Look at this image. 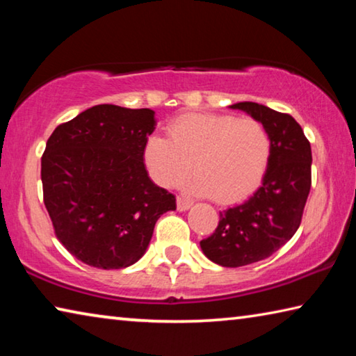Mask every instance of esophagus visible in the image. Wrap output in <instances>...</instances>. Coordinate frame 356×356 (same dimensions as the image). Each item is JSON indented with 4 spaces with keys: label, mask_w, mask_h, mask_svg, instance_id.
I'll return each mask as SVG.
<instances>
[{
    "label": "esophagus",
    "mask_w": 356,
    "mask_h": 356,
    "mask_svg": "<svg viewBox=\"0 0 356 356\" xmlns=\"http://www.w3.org/2000/svg\"><path fill=\"white\" fill-rule=\"evenodd\" d=\"M191 206H193L191 201L185 200V197H182V196L177 197V210H179V212H185V210H188Z\"/></svg>",
    "instance_id": "34e87169"
}]
</instances>
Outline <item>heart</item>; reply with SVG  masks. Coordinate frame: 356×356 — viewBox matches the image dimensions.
<instances>
[{
  "label": "heart",
  "mask_w": 356,
  "mask_h": 356,
  "mask_svg": "<svg viewBox=\"0 0 356 356\" xmlns=\"http://www.w3.org/2000/svg\"><path fill=\"white\" fill-rule=\"evenodd\" d=\"M272 155L262 122L229 114H185L168 125V138L150 135L143 159L150 177L165 188L184 182L190 191L220 202L243 200L261 184Z\"/></svg>",
  "instance_id": "heart-1"
}]
</instances>
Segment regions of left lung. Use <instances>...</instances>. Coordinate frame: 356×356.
Wrapping results in <instances>:
<instances>
[{
    "instance_id": "left-lung-1",
    "label": "left lung",
    "mask_w": 356,
    "mask_h": 356,
    "mask_svg": "<svg viewBox=\"0 0 356 356\" xmlns=\"http://www.w3.org/2000/svg\"><path fill=\"white\" fill-rule=\"evenodd\" d=\"M240 110L264 124L272 155L262 184L250 200L220 212V222L201 250L221 267H243L267 259L297 232L311 190V144L291 114L240 102Z\"/></svg>"
}]
</instances>
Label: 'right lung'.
Instances as JSON below:
<instances>
[{
	"label": "right lung",
	"instance_id": "add662e5",
	"mask_svg": "<svg viewBox=\"0 0 356 356\" xmlns=\"http://www.w3.org/2000/svg\"><path fill=\"white\" fill-rule=\"evenodd\" d=\"M155 111L95 105L58 125L42 155L44 202L56 237L78 261L104 270L140 261L156 220L176 197L150 180L144 143Z\"/></svg>",
	"mask_w": 356,
	"mask_h": 356
}]
</instances>
